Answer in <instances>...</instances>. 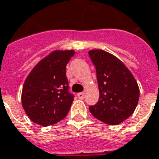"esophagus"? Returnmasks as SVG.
<instances>
[{
    "label": "esophagus",
    "instance_id": "obj_1",
    "mask_svg": "<svg viewBox=\"0 0 159 159\" xmlns=\"http://www.w3.org/2000/svg\"><path fill=\"white\" fill-rule=\"evenodd\" d=\"M77 96H78V98H79V99L83 100V99H84L85 94H84L83 92H81V93H78V94H77Z\"/></svg>",
    "mask_w": 159,
    "mask_h": 159
}]
</instances>
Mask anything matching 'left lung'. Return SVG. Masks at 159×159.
<instances>
[{"label":"left lung","instance_id":"left-lung-1","mask_svg":"<svg viewBox=\"0 0 159 159\" xmlns=\"http://www.w3.org/2000/svg\"><path fill=\"white\" fill-rule=\"evenodd\" d=\"M95 66L100 97L89 107L92 115L107 125L120 124L134 114L139 98L136 80L121 61L103 50L89 52Z\"/></svg>","mask_w":159,"mask_h":159}]
</instances>
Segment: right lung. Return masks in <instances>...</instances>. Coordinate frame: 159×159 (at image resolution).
I'll list each match as a JSON object with an SVG mask.
<instances>
[{
    "label": "right lung",
    "mask_w": 159,
    "mask_h": 159,
    "mask_svg": "<svg viewBox=\"0 0 159 159\" xmlns=\"http://www.w3.org/2000/svg\"><path fill=\"white\" fill-rule=\"evenodd\" d=\"M74 54L73 50H56L39 61L26 77L21 102L34 123L51 126L68 114L74 95L69 92L66 65Z\"/></svg>",
    "instance_id": "1"
}]
</instances>
